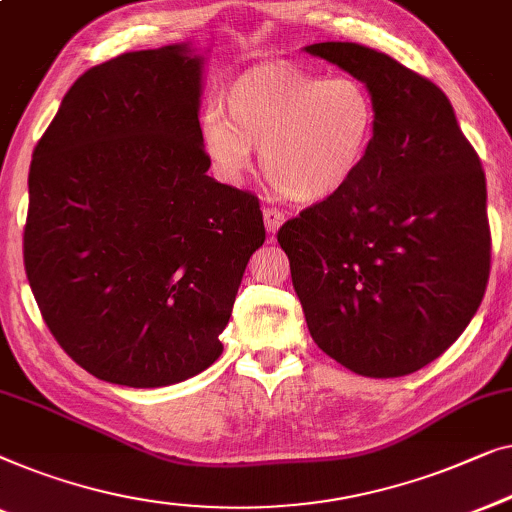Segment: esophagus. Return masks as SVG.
Returning <instances> with one entry per match:
<instances>
[{
  "label": "esophagus",
  "mask_w": 512,
  "mask_h": 512,
  "mask_svg": "<svg viewBox=\"0 0 512 512\" xmlns=\"http://www.w3.org/2000/svg\"><path fill=\"white\" fill-rule=\"evenodd\" d=\"M285 222V213L278 208H264V227L269 234H276Z\"/></svg>",
  "instance_id": "1"
}]
</instances>
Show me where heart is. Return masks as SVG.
<instances>
[{"mask_svg":"<svg viewBox=\"0 0 512 512\" xmlns=\"http://www.w3.org/2000/svg\"><path fill=\"white\" fill-rule=\"evenodd\" d=\"M222 102L227 114L211 106L201 120V141L218 174L241 183L259 148L264 176L299 204L343 192L376 136V102L352 76L257 64L227 85Z\"/></svg>","mask_w":512,"mask_h":512,"instance_id":"obj_1","label":"heart"}]
</instances>
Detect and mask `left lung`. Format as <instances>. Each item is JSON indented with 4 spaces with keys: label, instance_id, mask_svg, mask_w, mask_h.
Wrapping results in <instances>:
<instances>
[{
    "label": "left lung",
    "instance_id": "obj_1",
    "mask_svg": "<svg viewBox=\"0 0 512 512\" xmlns=\"http://www.w3.org/2000/svg\"><path fill=\"white\" fill-rule=\"evenodd\" d=\"M306 53L362 81L378 125L352 183L287 220L278 243L318 348L359 376H408L462 336L485 294V171L427 78L359 43Z\"/></svg>",
    "mask_w": 512,
    "mask_h": 512
}]
</instances>
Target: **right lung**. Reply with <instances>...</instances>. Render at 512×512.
<instances>
[{
	"label": "right lung",
	"mask_w": 512,
	"mask_h": 512,
	"mask_svg": "<svg viewBox=\"0 0 512 512\" xmlns=\"http://www.w3.org/2000/svg\"><path fill=\"white\" fill-rule=\"evenodd\" d=\"M204 62L171 43L88 69L34 148L27 280L50 334L106 383L206 371L264 243L255 194L206 174Z\"/></svg>",
	"instance_id": "obj_1"
}]
</instances>
